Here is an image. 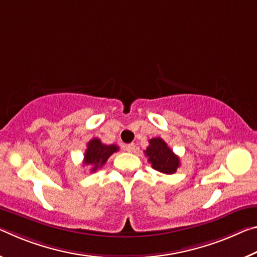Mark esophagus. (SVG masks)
Wrapping results in <instances>:
<instances>
[{
	"label": "esophagus",
	"instance_id": "1",
	"mask_svg": "<svg viewBox=\"0 0 257 257\" xmlns=\"http://www.w3.org/2000/svg\"><path fill=\"white\" fill-rule=\"evenodd\" d=\"M135 144L134 143H132V144H128V145H125V151H127V152H129V153H133V152H135Z\"/></svg>",
	"mask_w": 257,
	"mask_h": 257
}]
</instances>
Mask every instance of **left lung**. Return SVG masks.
I'll use <instances>...</instances> for the list:
<instances>
[{
	"mask_svg": "<svg viewBox=\"0 0 257 257\" xmlns=\"http://www.w3.org/2000/svg\"><path fill=\"white\" fill-rule=\"evenodd\" d=\"M149 143L150 145L144 153L152 165V168L164 174L176 173L177 168L181 166L180 158L173 152L166 142L160 137H156L150 140Z\"/></svg>",
	"mask_w": 257,
	"mask_h": 257,
	"instance_id": "1",
	"label": "left lung"
}]
</instances>
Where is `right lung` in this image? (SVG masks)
I'll use <instances>...</instances> for the list:
<instances>
[{"instance_id": "right-lung-1", "label": "right lung", "mask_w": 257, "mask_h": 257, "mask_svg": "<svg viewBox=\"0 0 257 257\" xmlns=\"http://www.w3.org/2000/svg\"><path fill=\"white\" fill-rule=\"evenodd\" d=\"M119 151V146L116 145H105L98 138H92L87 144V150L84 153L83 165L91 167V173L97 172V169L101 168L107 161V159L114 152Z\"/></svg>"}]
</instances>
